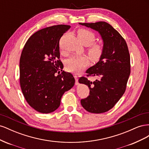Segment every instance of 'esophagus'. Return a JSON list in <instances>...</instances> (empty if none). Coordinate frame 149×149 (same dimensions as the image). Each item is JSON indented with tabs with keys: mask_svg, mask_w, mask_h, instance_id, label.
<instances>
[{
	"mask_svg": "<svg viewBox=\"0 0 149 149\" xmlns=\"http://www.w3.org/2000/svg\"><path fill=\"white\" fill-rule=\"evenodd\" d=\"M74 78L76 80V84H78V76L77 75H74Z\"/></svg>",
	"mask_w": 149,
	"mask_h": 149,
	"instance_id": "1",
	"label": "esophagus"
}]
</instances>
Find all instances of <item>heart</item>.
<instances>
[{
  "instance_id": "obj_1",
  "label": "heart",
  "mask_w": 149,
  "mask_h": 149,
  "mask_svg": "<svg viewBox=\"0 0 149 149\" xmlns=\"http://www.w3.org/2000/svg\"><path fill=\"white\" fill-rule=\"evenodd\" d=\"M78 37L79 41L85 45H89L88 53L89 56L94 61L100 59L103 55L104 48L99 43H93L96 40V36L93 31L81 29L78 31ZM89 64V60L85 55L74 56L68 60L67 70L73 73H79Z\"/></svg>"
}]
</instances>
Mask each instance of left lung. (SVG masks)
<instances>
[{
  "label": "left lung",
  "instance_id": "8db88e82",
  "mask_svg": "<svg viewBox=\"0 0 149 149\" xmlns=\"http://www.w3.org/2000/svg\"><path fill=\"white\" fill-rule=\"evenodd\" d=\"M97 31L104 42V53L97 63L86 71L88 76H97L92 82L86 77L79 82L88 85L89 95L81 100L82 106L91 113L100 114L113 107L124 94L130 73L127 45L120 34L107 22L79 23Z\"/></svg>",
  "mask_w": 149,
  "mask_h": 149
}]
</instances>
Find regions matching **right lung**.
Here are the masks:
<instances>
[{"mask_svg":"<svg viewBox=\"0 0 149 149\" xmlns=\"http://www.w3.org/2000/svg\"><path fill=\"white\" fill-rule=\"evenodd\" d=\"M71 26L58 25L40 30L26 41L20 59V83L29 104L50 113L59 107L65 91L74 84L70 73L62 71L59 42Z\"/></svg>","mask_w":149,"mask_h":149,"instance_id":"1","label":"right lung"}]
</instances>
